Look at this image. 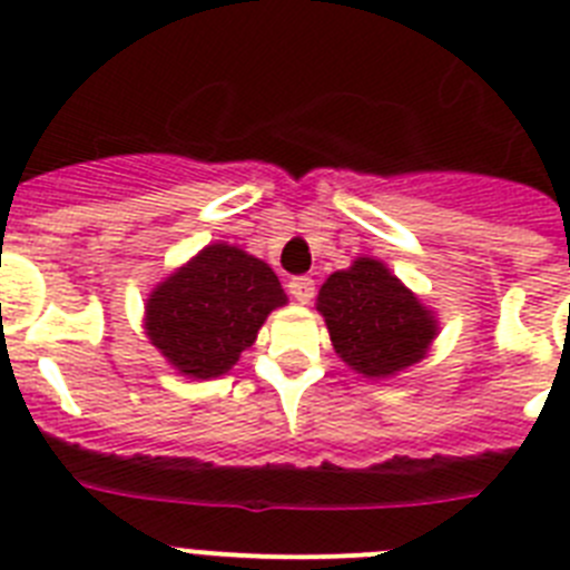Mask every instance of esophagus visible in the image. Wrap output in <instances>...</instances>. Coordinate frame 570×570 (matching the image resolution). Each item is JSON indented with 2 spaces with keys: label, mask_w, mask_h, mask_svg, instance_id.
Masks as SVG:
<instances>
[{
  "label": "esophagus",
  "mask_w": 570,
  "mask_h": 570,
  "mask_svg": "<svg viewBox=\"0 0 570 570\" xmlns=\"http://www.w3.org/2000/svg\"><path fill=\"white\" fill-rule=\"evenodd\" d=\"M314 279L311 276H296V279L288 282V294L294 296L299 305H308L311 299H314Z\"/></svg>",
  "instance_id": "1"
}]
</instances>
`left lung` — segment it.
<instances>
[{
	"instance_id": "8db88e82",
	"label": "left lung",
	"mask_w": 570,
	"mask_h": 570,
	"mask_svg": "<svg viewBox=\"0 0 570 570\" xmlns=\"http://www.w3.org/2000/svg\"><path fill=\"white\" fill-rule=\"evenodd\" d=\"M334 351L367 380H385L428 354L436 316L380 259L360 256L325 279L316 296Z\"/></svg>"
}]
</instances>
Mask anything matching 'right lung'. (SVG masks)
I'll list each match as a JSON object with an SVG mask.
<instances>
[{"label": "right lung", "mask_w": 570, "mask_h": 570, "mask_svg": "<svg viewBox=\"0 0 570 570\" xmlns=\"http://www.w3.org/2000/svg\"><path fill=\"white\" fill-rule=\"evenodd\" d=\"M288 302L274 271L236 245L214 242L150 291L145 334L185 376L228 374L262 322Z\"/></svg>", "instance_id": "right-lung-1"}]
</instances>
